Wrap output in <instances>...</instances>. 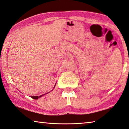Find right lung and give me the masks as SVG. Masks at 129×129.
I'll use <instances>...</instances> for the list:
<instances>
[{"instance_id": "right-lung-1", "label": "right lung", "mask_w": 129, "mask_h": 129, "mask_svg": "<svg viewBox=\"0 0 129 129\" xmlns=\"http://www.w3.org/2000/svg\"><path fill=\"white\" fill-rule=\"evenodd\" d=\"M46 94H47V93H46ZM45 95V94H44L41 95H40V96H31V98H32V99H33L37 100V99H39V98L41 97L42 96H43V95Z\"/></svg>"}]
</instances>
